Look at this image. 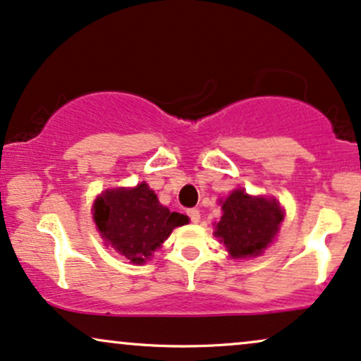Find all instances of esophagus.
Segmentation results:
<instances>
[{
	"instance_id": "34e87169",
	"label": "esophagus",
	"mask_w": 361,
	"mask_h": 361,
	"mask_svg": "<svg viewBox=\"0 0 361 361\" xmlns=\"http://www.w3.org/2000/svg\"><path fill=\"white\" fill-rule=\"evenodd\" d=\"M186 214L190 216V220L193 223H198L200 221V209L198 208H190L188 212H186Z\"/></svg>"
}]
</instances>
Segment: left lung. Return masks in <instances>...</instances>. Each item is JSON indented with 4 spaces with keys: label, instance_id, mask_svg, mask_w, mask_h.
<instances>
[{
    "label": "left lung",
    "instance_id": "left-lung-1",
    "mask_svg": "<svg viewBox=\"0 0 361 361\" xmlns=\"http://www.w3.org/2000/svg\"><path fill=\"white\" fill-rule=\"evenodd\" d=\"M281 221L283 212L275 200L235 190L223 203L214 235L221 238L231 258H250L271 243Z\"/></svg>",
    "mask_w": 361,
    "mask_h": 361
}]
</instances>
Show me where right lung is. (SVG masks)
Segmentation results:
<instances>
[{
	"label": "right lung",
	"mask_w": 361,
	"mask_h": 361,
	"mask_svg": "<svg viewBox=\"0 0 361 361\" xmlns=\"http://www.w3.org/2000/svg\"><path fill=\"white\" fill-rule=\"evenodd\" d=\"M93 218L104 241L136 264L152 257L173 228L188 223V216L159 204L147 183L104 191L94 202Z\"/></svg>",
	"instance_id": "1"
}]
</instances>
